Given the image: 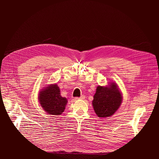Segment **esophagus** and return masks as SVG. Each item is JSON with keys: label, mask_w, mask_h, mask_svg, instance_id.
<instances>
[{"label": "esophagus", "mask_w": 159, "mask_h": 159, "mask_svg": "<svg viewBox=\"0 0 159 159\" xmlns=\"http://www.w3.org/2000/svg\"><path fill=\"white\" fill-rule=\"evenodd\" d=\"M85 96H84V95H82L80 97H79V98H78V97H77V98H75V99H85Z\"/></svg>", "instance_id": "34e87169"}]
</instances>
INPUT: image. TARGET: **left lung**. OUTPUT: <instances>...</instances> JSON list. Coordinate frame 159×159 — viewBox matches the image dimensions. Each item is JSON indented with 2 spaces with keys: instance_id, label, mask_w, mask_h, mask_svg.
<instances>
[{
  "instance_id": "obj_1",
  "label": "left lung",
  "mask_w": 159,
  "mask_h": 159,
  "mask_svg": "<svg viewBox=\"0 0 159 159\" xmlns=\"http://www.w3.org/2000/svg\"><path fill=\"white\" fill-rule=\"evenodd\" d=\"M122 102L121 94L117 85L112 83L109 87L98 86L94 96L93 105L98 116L109 117L118 109Z\"/></svg>"
}]
</instances>
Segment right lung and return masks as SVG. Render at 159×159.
Masks as SVG:
<instances>
[{"label": "right lung", "instance_id": "obj_1", "mask_svg": "<svg viewBox=\"0 0 159 159\" xmlns=\"http://www.w3.org/2000/svg\"><path fill=\"white\" fill-rule=\"evenodd\" d=\"M57 84L51 85L40 92L39 101L44 110L50 115H60L64 111L67 100L60 95Z\"/></svg>", "mask_w": 159, "mask_h": 159}]
</instances>
